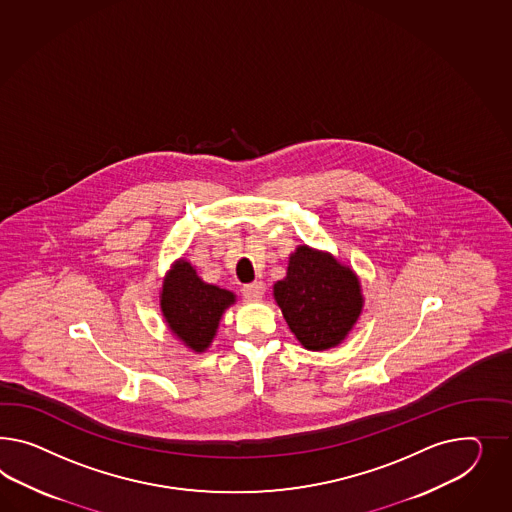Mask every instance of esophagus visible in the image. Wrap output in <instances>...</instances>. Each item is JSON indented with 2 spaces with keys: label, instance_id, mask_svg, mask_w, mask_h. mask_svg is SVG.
I'll return each mask as SVG.
<instances>
[{
  "label": "esophagus",
  "instance_id": "esophagus-1",
  "mask_svg": "<svg viewBox=\"0 0 512 512\" xmlns=\"http://www.w3.org/2000/svg\"><path fill=\"white\" fill-rule=\"evenodd\" d=\"M242 294L246 300H261L264 294V283L263 281H253L242 287Z\"/></svg>",
  "mask_w": 512,
  "mask_h": 512
}]
</instances>
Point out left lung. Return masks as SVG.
Listing matches in <instances>:
<instances>
[{"label": "left lung", "instance_id": "8db88e82", "mask_svg": "<svg viewBox=\"0 0 512 512\" xmlns=\"http://www.w3.org/2000/svg\"><path fill=\"white\" fill-rule=\"evenodd\" d=\"M274 298L291 332L307 350H328L345 341L363 309L360 279L330 253L298 246Z\"/></svg>", "mask_w": 512, "mask_h": 512}]
</instances>
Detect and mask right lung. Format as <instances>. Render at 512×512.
Masks as SVG:
<instances>
[{"mask_svg": "<svg viewBox=\"0 0 512 512\" xmlns=\"http://www.w3.org/2000/svg\"><path fill=\"white\" fill-rule=\"evenodd\" d=\"M235 302L233 292L205 283L184 259L171 266L160 292V307L169 330L194 352L207 350L223 311Z\"/></svg>", "mask_w": 512, "mask_h": 512, "instance_id": "add662e5", "label": "right lung"}]
</instances>
